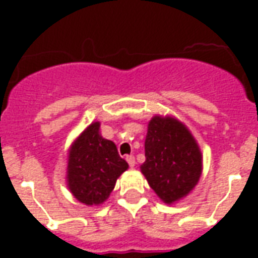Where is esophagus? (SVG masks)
Returning <instances> with one entry per match:
<instances>
[{
	"label": "esophagus",
	"instance_id": "1",
	"mask_svg": "<svg viewBox=\"0 0 258 258\" xmlns=\"http://www.w3.org/2000/svg\"><path fill=\"white\" fill-rule=\"evenodd\" d=\"M125 160H127V163H128L130 167H134L135 166V157L134 156H131V155H130V156L125 157Z\"/></svg>",
	"mask_w": 258,
	"mask_h": 258
}]
</instances>
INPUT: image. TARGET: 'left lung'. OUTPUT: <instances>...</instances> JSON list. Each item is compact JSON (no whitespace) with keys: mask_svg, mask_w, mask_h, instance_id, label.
I'll use <instances>...</instances> for the list:
<instances>
[{"mask_svg":"<svg viewBox=\"0 0 258 258\" xmlns=\"http://www.w3.org/2000/svg\"><path fill=\"white\" fill-rule=\"evenodd\" d=\"M145 163L141 171L160 199L173 205L199 182L202 152L186 125L170 116H153L148 123Z\"/></svg>","mask_w":258,"mask_h":258,"instance_id":"1","label":"left lung"}]
</instances>
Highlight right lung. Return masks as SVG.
<instances>
[{
    "mask_svg": "<svg viewBox=\"0 0 258 258\" xmlns=\"http://www.w3.org/2000/svg\"><path fill=\"white\" fill-rule=\"evenodd\" d=\"M99 121L90 124L69 149L68 186L74 198L87 206L103 203L128 168L114 142L99 134Z\"/></svg>",
    "mask_w": 258,
    "mask_h": 258,
    "instance_id": "1",
    "label": "right lung"
}]
</instances>
